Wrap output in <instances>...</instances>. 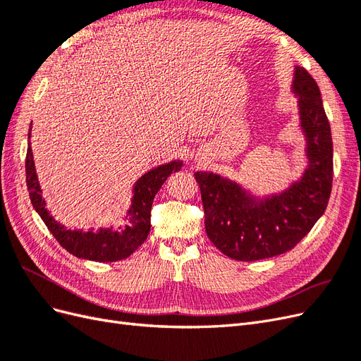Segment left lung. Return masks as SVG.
<instances>
[{
	"mask_svg": "<svg viewBox=\"0 0 361 361\" xmlns=\"http://www.w3.org/2000/svg\"><path fill=\"white\" fill-rule=\"evenodd\" d=\"M301 126L307 138L309 169L279 195L256 200L238 183L214 173H194L212 244L235 260L253 262L286 253L325 212L333 187V140L319 87L302 68L295 71Z\"/></svg>",
	"mask_w": 361,
	"mask_h": 361,
	"instance_id": "obj_1",
	"label": "left lung"
}]
</instances>
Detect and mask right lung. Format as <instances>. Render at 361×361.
Masks as SVG:
<instances>
[{"label": "right lung", "instance_id": "1", "mask_svg": "<svg viewBox=\"0 0 361 361\" xmlns=\"http://www.w3.org/2000/svg\"><path fill=\"white\" fill-rule=\"evenodd\" d=\"M30 135L31 128L28 140ZM180 161H173L150 170L145 176H141L135 183L133 204H130L128 214L123 216L122 224L117 228H99L97 232H81L68 231L49 215L45 207V200L42 199L40 194L31 146L27 149L25 158L27 187L32 207H35L52 236L57 239L63 248H66L71 255L76 257L94 262H117L126 259L146 241L150 232V209L155 195L170 174L180 170Z\"/></svg>", "mask_w": 361, "mask_h": 361}]
</instances>
